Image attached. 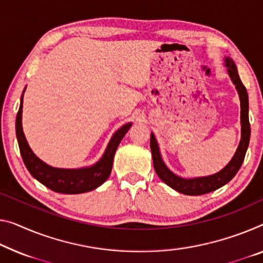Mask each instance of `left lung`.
<instances>
[{
    "label": "left lung",
    "instance_id": "left-lung-1",
    "mask_svg": "<svg viewBox=\"0 0 263 263\" xmlns=\"http://www.w3.org/2000/svg\"><path fill=\"white\" fill-rule=\"evenodd\" d=\"M224 60L226 66L228 68V74L230 79H232L233 83L235 84L241 102V141L232 161L221 172L214 174V175L197 177V179H182V177L176 176L175 174H173L165 167L162 159H161L159 145H157L155 136L153 134L151 135L153 163H154V169L156 174L165 184H168L169 187L175 189L176 192L184 194V195H203V194L216 191V189H219L222 185L228 183L236 175V173L239 172L242 162L245 160L246 152L248 149L250 139V124L248 118L247 89H246L243 83L241 82L239 72H237V68L235 63L233 62V60L229 58H226Z\"/></svg>",
    "mask_w": 263,
    "mask_h": 263
}]
</instances>
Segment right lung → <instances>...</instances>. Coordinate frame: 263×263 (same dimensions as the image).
<instances>
[{
    "label": "right lung",
    "instance_id": "add662e5",
    "mask_svg": "<svg viewBox=\"0 0 263 263\" xmlns=\"http://www.w3.org/2000/svg\"><path fill=\"white\" fill-rule=\"evenodd\" d=\"M22 102L23 94L17 115H16V137H17L20 153H21L23 162L36 180L51 189L52 192L62 194H81L98 188L108 179L111 172L112 160H114L116 149H118L121 140L129 130L132 123L124 124L115 133L108 144L106 152H104L102 159L92 167L82 169L52 168L42 162L39 157H36L28 145L22 130Z\"/></svg>",
    "mask_w": 263,
    "mask_h": 263
}]
</instances>
